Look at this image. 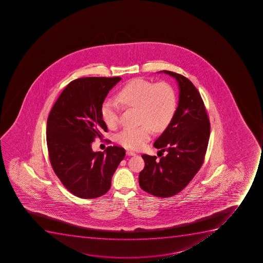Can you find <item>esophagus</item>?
I'll return each instance as SVG.
<instances>
[{"label": "esophagus", "instance_id": "34e87169", "mask_svg": "<svg viewBox=\"0 0 263 263\" xmlns=\"http://www.w3.org/2000/svg\"><path fill=\"white\" fill-rule=\"evenodd\" d=\"M126 154H127V156H136V154L134 152L127 151L126 152Z\"/></svg>", "mask_w": 263, "mask_h": 263}]
</instances>
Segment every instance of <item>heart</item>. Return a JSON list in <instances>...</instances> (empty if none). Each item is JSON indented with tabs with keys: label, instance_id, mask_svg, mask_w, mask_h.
Segmentation results:
<instances>
[{
	"label": "heart",
	"instance_id": "heart-1",
	"mask_svg": "<svg viewBox=\"0 0 263 263\" xmlns=\"http://www.w3.org/2000/svg\"><path fill=\"white\" fill-rule=\"evenodd\" d=\"M117 100L123 106L138 109L139 122L142 124L125 128L117 135V142L127 149L142 148L151 138L152 128L155 131L165 129L177 111V93L167 82L154 84L144 79H133L118 91ZM101 117L108 127H117L119 122L117 104L109 99L104 101Z\"/></svg>",
	"mask_w": 263,
	"mask_h": 263
}]
</instances>
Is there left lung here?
<instances>
[{
	"label": "left lung",
	"mask_w": 263,
	"mask_h": 263,
	"mask_svg": "<svg viewBox=\"0 0 263 263\" xmlns=\"http://www.w3.org/2000/svg\"><path fill=\"white\" fill-rule=\"evenodd\" d=\"M162 72L177 81L178 106L172 122L154 144L159 152L166 153L165 156L158 160L156 156L142 155L145 167L140 172L139 183L150 195L165 198L181 192L200 169L208 148L210 122L194 84L179 73Z\"/></svg>",
	"instance_id": "8db88e82"
}]
</instances>
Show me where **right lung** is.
<instances>
[{"label": "right lung", "instance_id": "right-lung-1", "mask_svg": "<svg viewBox=\"0 0 263 263\" xmlns=\"http://www.w3.org/2000/svg\"><path fill=\"white\" fill-rule=\"evenodd\" d=\"M121 77H84L71 81L48 117L46 141L50 164L66 189L77 197L93 199L108 192L125 150L108 146L93 152L91 142L107 126L101 107Z\"/></svg>", "mask_w": 263, "mask_h": 263}]
</instances>
